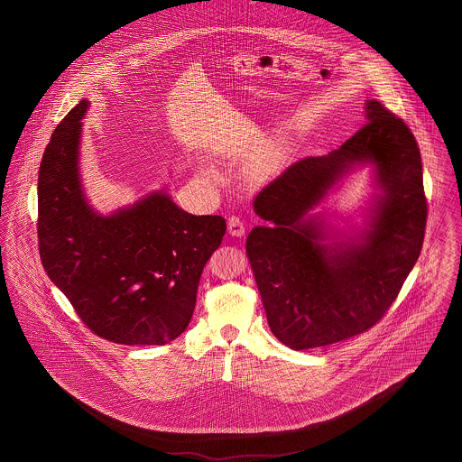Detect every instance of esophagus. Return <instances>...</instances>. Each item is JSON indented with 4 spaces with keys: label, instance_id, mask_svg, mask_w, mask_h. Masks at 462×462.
<instances>
[{
    "label": "esophagus",
    "instance_id": "obj_1",
    "mask_svg": "<svg viewBox=\"0 0 462 462\" xmlns=\"http://www.w3.org/2000/svg\"><path fill=\"white\" fill-rule=\"evenodd\" d=\"M226 230H228L230 236L241 237V236H244V232H245V225H244V221H242L239 217L232 215V217L226 220Z\"/></svg>",
    "mask_w": 462,
    "mask_h": 462
}]
</instances>
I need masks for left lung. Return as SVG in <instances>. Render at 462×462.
<instances>
[{"instance_id":"1","label":"left lung","mask_w":462,"mask_h":462,"mask_svg":"<svg viewBox=\"0 0 462 462\" xmlns=\"http://www.w3.org/2000/svg\"><path fill=\"white\" fill-rule=\"evenodd\" d=\"M367 123L337 151L292 162L266 183L245 254L273 336L292 350L339 343L374 328L418 262L428 200L418 142L381 102H367ZM371 160L385 194L360 245L324 246L304 217L355 162Z\"/></svg>"}]
</instances>
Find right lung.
Masks as SVG:
<instances>
[{
    "instance_id": "obj_1",
    "label": "right lung",
    "mask_w": 462,
    "mask_h": 462,
    "mask_svg": "<svg viewBox=\"0 0 462 462\" xmlns=\"http://www.w3.org/2000/svg\"><path fill=\"white\" fill-rule=\"evenodd\" d=\"M81 100L55 128L38 178V249L44 272L81 322L119 345H166L187 329L199 279L226 225L194 217L166 194L98 217L78 175Z\"/></svg>"
}]
</instances>
